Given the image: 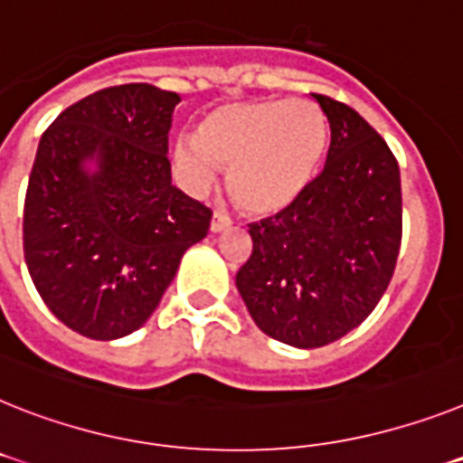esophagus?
<instances>
[{
    "mask_svg": "<svg viewBox=\"0 0 463 463\" xmlns=\"http://www.w3.org/2000/svg\"><path fill=\"white\" fill-rule=\"evenodd\" d=\"M228 228H231V219H228L225 213L213 212L212 223H209V231H212V232H223V231H228Z\"/></svg>",
    "mask_w": 463,
    "mask_h": 463,
    "instance_id": "obj_1",
    "label": "esophagus"
}]
</instances>
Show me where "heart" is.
Returning a JSON list of instances; mask_svg holds the SVG:
<instances>
[{
    "instance_id": "1",
    "label": "heart",
    "mask_w": 463,
    "mask_h": 463,
    "mask_svg": "<svg viewBox=\"0 0 463 463\" xmlns=\"http://www.w3.org/2000/svg\"><path fill=\"white\" fill-rule=\"evenodd\" d=\"M327 119L313 100L235 103L200 119L178 138L174 166L190 193H204L228 169L240 207L268 216L287 209L313 184L327 150Z\"/></svg>"
}]
</instances>
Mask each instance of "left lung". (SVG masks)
Returning <instances> with one entry per match:
<instances>
[{"label": "left lung", "mask_w": 463, "mask_h": 463, "mask_svg": "<svg viewBox=\"0 0 463 463\" xmlns=\"http://www.w3.org/2000/svg\"><path fill=\"white\" fill-rule=\"evenodd\" d=\"M329 124L320 176L294 204L250 225V261L235 275L263 334L320 348L355 329L393 278L402 238L400 169L353 108L310 93Z\"/></svg>", "instance_id": "left-lung-1"}]
</instances>
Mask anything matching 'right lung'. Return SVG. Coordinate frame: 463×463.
<instances>
[{"label": "right lung", "mask_w": 463, "mask_h": 463, "mask_svg": "<svg viewBox=\"0 0 463 463\" xmlns=\"http://www.w3.org/2000/svg\"><path fill=\"white\" fill-rule=\"evenodd\" d=\"M181 96L153 84L77 100L42 136L23 250L53 316L81 336L141 329L212 212L172 185L169 129Z\"/></svg>", "instance_id": "add662e5"}]
</instances>
